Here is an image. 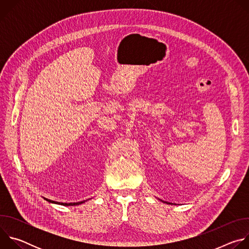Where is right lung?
<instances>
[{"label": "right lung", "mask_w": 249, "mask_h": 249, "mask_svg": "<svg viewBox=\"0 0 249 249\" xmlns=\"http://www.w3.org/2000/svg\"><path fill=\"white\" fill-rule=\"evenodd\" d=\"M47 201H49V202H51V203H57V202H55V201H51V200H48V199H46ZM85 201H82V202H78V203H60L61 205H64V206H76V205H80V204H82V203H84ZM59 204V203H58Z\"/></svg>", "instance_id": "obj_1"}]
</instances>
